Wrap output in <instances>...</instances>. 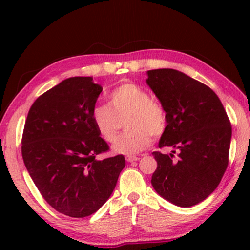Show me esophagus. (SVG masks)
<instances>
[{"instance_id":"obj_1","label":"esophagus","mask_w":250,"mask_h":250,"mask_svg":"<svg viewBox=\"0 0 250 250\" xmlns=\"http://www.w3.org/2000/svg\"><path fill=\"white\" fill-rule=\"evenodd\" d=\"M139 159H140L139 157H134V156H128V157H126V162H128V163L138 162Z\"/></svg>"}]
</instances>
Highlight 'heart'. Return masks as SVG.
<instances>
[{
	"instance_id": "obj_1",
	"label": "heart",
	"mask_w": 250,
	"mask_h": 250,
	"mask_svg": "<svg viewBox=\"0 0 250 250\" xmlns=\"http://www.w3.org/2000/svg\"><path fill=\"white\" fill-rule=\"evenodd\" d=\"M125 115V128L115 140L112 152L135 155L148 148L151 135H162L166 129V112L158 101L150 99L145 88L132 83L122 84L109 95L108 104H97L91 119L104 141L111 142L119 127V118Z\"/></svg>"
}]
</instances>
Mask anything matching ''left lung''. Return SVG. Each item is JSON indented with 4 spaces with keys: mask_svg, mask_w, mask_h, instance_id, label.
Returning a JSON list of instances; mask_svg holds the SVG:
<instances>
[{
    "mask_svg": "<svg viewBox=\"0 0 250 250\" xmlns=\"http://www.w3.org/2000/svg\"><path fill=\"white\" fill-rule=\"evenodd\" d=\"M146 83L166 112V129L152 152L157 169L151 184L156 192L179 207H191L214 192L228 167L232 128L215 92L175 69L146 71Z\"/></svg>",
    "mask_w": 250,
    "mask_h": 250,
    "instance_id": "8db88e82",
    "label": "left lung"
}]
</instances>
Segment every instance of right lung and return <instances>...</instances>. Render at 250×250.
<instances>
[{
  "mask_svg": "<svg viewBox=\"0 0 250 250\" xmlns=\"http://www.w3.org/2000/svg\"><path fill=\"white\" fill-rule=\"evenodd\" d=\"M102 92L92 77H70L30 107L23 128L25 166L46 203L70 217H86L111 196L125 158H95L109 146L91 119Z\"/></svg>",
  "mask_w": 250,
  "mask_h": 250,
  "instance_id": "1",
  "label": "right lung"
}]
</instances>
